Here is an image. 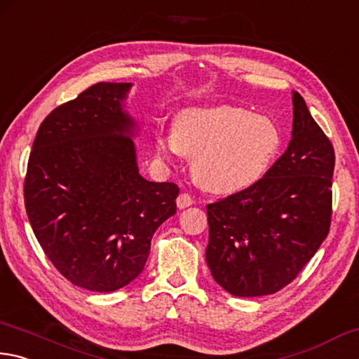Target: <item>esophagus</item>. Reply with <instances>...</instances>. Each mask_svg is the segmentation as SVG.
<instances>
[{
    "label": "esophagus",
    "mask_w": 359,
    "mask_h": 359,
    "mask_svg": "<svg viewBox=\"0 0 359 359\" xmlns=\"http://www.w3.org/2000/svg\"><path fill=\"white\" fill-rule=\"evenodd\" d=\"M176 205H178L180 210H184V208H187V206L194 205V198L189 196V194L183 192V194H180L178 198H176Z\"/></svg>",
    "instance_id": "obj_1"
}]
</instances>
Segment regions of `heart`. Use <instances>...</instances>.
Returning a JSON list of instances; mask_svg holds the SVG:
<instances>
[{
    "label": "heart",
    "mask_w": 359,
    "mask_h": 359,
    "mask_svg": "<svg viewBox=\"0 0 359 359\" xmlns=\"http://www.w3.org/2000/svg\"><path fill=\"white\" fill-rule=\"evenodd\" d=\"M163 156L192 157L197 183L215 194L246 191L265 178L282 148L274 119L235 105L191 107L178 113L173 134L157 142Z\"/></svg>",
    "instance_id": "1"
}]
</instances>
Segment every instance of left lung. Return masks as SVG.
<instances>
[{
    "instance_id": "1",
    "label": "left lung",
    "mask_w": 359,
    "mask_h": 359,
    "mask_svg": "<svg viewBox=\"0 0 359 359\" xmlns=\"http://www.w3.org/2000/svg\"><path fill=\"white\" fill-rule=\"evenodd\" d=\"M293 130L265 178L206 206L211 276L235 297L290 284L328 236L334 148L293 91Z\"/></svg>"
}]
</instances>
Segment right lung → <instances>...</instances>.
<instances>
[{
	"label": "right lung",
	"mask_w": 359,
	"mask_h": 359,
	"mask_svg": "<svg viewBox=\"0 0 359 359\" xmlns=\"http://www.w3.org/2000/svg\"><path fill=\"white\" fill-rule=\"evenodd\" d=\"M132 83L100 81L56 107L37 130L25 208L53 266L74 285L115 292L143 271L151 238L176 212L180 187L138 173Z\"/></svg>",
	"instance_id": "add662e5"
}]
</instances>
